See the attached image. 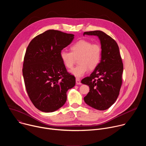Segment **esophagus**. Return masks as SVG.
Wrapping results in <instances>:
<instances>
[{"label":"esophagus","instance_id":"34e87169","mask_svg":"<svg viewBox=\"0 0 146 146\" xmlns=\"http://www.w3.org/2000/svg\"><path fill=\"white\" fill-rule=\"evenodd\" d=\"M76 84H77V85H80V84H81L80 80L79 78H77L76 79Z\"/></svg>","mask_w":146,"mask_h":146}]
</instances>
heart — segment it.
I'll return each mask as SVG.
<instances>
[{"mask_svg":"<svg viewBox=\"0 0 146 146\" xmlns=\"http://www.w3.org/2000/svg\"><path fill=\"white\" fill-rule=\"evenodd\" d=\"M71 52L66 50L60 52V58L64 66L70 69L73 67L75 58L78 59L79 64L70 70L74 76L80 78L88 70L95 69L100 62L102 48L99 44L93 43L86 40H79L70 47Z\"/></svg>","mask_w":146,"mask_h":146,"instance_id":"heart-1","label":"heart"}]
</instances>
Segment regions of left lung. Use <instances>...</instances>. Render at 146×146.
I'll return each instance as SVG.
<instances>
[{
  "label": "left lung",
  "instance_id": "1",
  "mask_svg": "<svg viewBox=\"0 0 146 146\" xmlns=\"http://www.w3.org/2000/svg\"><path fill=\"white\" fill-rule=\"evenodd\" d=\"M83 35L98 36L102 48L98 66L89 77L81 80L90 87L84 98L88 105L99 110H105L117 100L122 84L123 64L116 41L100 31L86 32Z\"/></svg>",
  "mask_w": 146,
  "mask_h": 146
}]
</instances>
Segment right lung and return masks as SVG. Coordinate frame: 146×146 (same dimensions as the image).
Wrapping results in <instances>:
<instances>
[{"mask_svg": "<svg viewBox=\"0 0 146 146\" xmlns=\"http://www.w3.org/2000/svg\"><path fill=\"white\" fill-rule=\"evenodd\" d=\"M74 36L48 30L27 47L23 69L25 88L33 105L41 111L51 113L63 106L68 90L75 86V77L67 72L59 56Z\"/></svg>", "mask_w": 146, "mask_h": 146, "instance_id": "add662e5", "label": "right lung"}]
</instances>
